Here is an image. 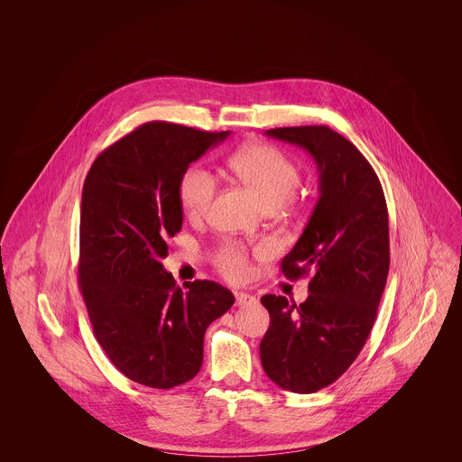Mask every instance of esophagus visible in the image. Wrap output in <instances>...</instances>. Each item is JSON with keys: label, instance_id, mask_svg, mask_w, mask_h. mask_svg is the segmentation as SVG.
I'll return each instance as SVG.
<instances>
[{"label": "esophagus", "instance_id": "34e87169", "mask_svg": "<svg viewBox=\"0 0 462 462\" xmlns=\"http://www.w3.org/2000/svg\"><path fill=\"white\" fill-rule=\"evenodd\" d=\"M258 300L253 294L247 292H236V305L237 307H247V305H254Z\"/></svg>", "mask_w": 462, "mask_h": 462}]
</instances>
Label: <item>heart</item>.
Listing matches in <instances>:
<instances>
[{
  "label": "heart",
  "mask_w": 462,
  "mask_h": 462,
  "mask_svg": "<svg viewBox=\"0 0 462 462\" xmlns=\"http://www.w3.org/2000/svg\"><path fill=\"white\" fill-rule=\"evenodd\" d=\"M228 166L260 198L266 209H275L292 198L301 183L300 166L281 149L268 143L244 145L228 157ZM218 189L217 176L202 166L189 168L178 183V199L189 218L208 213ZM221 275L241 282L249 275L247 249L228 242L215 254Z\"/></svg>",
  "instance_id": "obj_1"
}]
</instances>
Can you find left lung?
Instances as JSON below:
<instances>
[{"mask_svg":"<svg viewBox=\"0 0 462 462\" xmlns=\"http://www.w3.org/2000/svg\"><path fill=\"white\" fill-rule=\"evenodd\" d=\"M317 162L320 198L281 263L287 279L311 273L307 301L264 294L270 328L260 343L266 375L292 393H315L346 373L364 348L390 270L388 208L369 161L328 126L273 128Z\"/></svg>","mask_w":462,"mask_h":462,"instance_id":"1","label":"left lung"}]
</instances>
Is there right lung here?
I'll use <instances>...</instances> for the list:
<instances>
[{"instance_id":"add662e5","label":"right lung","mask_w":462,"mask_h":462,"mask_svg":"<svg viewBox=\"0 0 462 462\" xmlns=\"http://www.w3.org/2000/svg\"><path fill=\"white\" fill-rule=\"evenodd\" d=\"M228 133L145 123L98 155L83 185L78 275L93 334L119 373L149 388L196 377L204 332L234 305L226 287H178L161 264L181 230L180 178Z\"/></svg>"}]
</instances>
